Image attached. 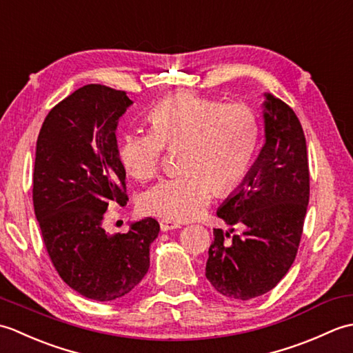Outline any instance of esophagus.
I'll use <instances>...</instances> for the list:
<instances>
[{
  "instance_id": "esophagus-1",
  "label": "esophagus",
  "mask_w": 353,
  "mask_h": 353,
  "mask_svg": "<svg viewBox=\"0 0 353 353\" xmlns=\"http://www.w3.org/2000/svg\"><path fill=\"white\" fill-rule=\"evenodd\" d=\"M159 224H161L162 232H168V230H174V229L181 228V224L176 223V221H171V220H161Z\"/></svg>"
}]
</instances>
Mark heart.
I'll return each mask as SVG.
<instances>
[{"mask_svg": "<svg viewBox=\"0 0 353 353\" xmlns=\"http://www.w3.org/2000/svg\"><path fill=\"white\" fill-rule=\"evenodd\" d=\"M150 130L124 132L117 154L130 177L145 182L161 167L163 147L179 144L182 171L163 179L141 200L147 214L188 221L205 212L215 194L229 192L249 171L258 121L241 103H220L190 89L172 92L147 114Z\"/></svg>", "mask_w": 353, "mask_h": 353, "instance_id": "1", "label": "heart"}]
</instances>
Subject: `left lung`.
I'll use <instances>...</instances> for the list:
<instances>
[{"label": "left lung", "instance_id": "left-lung-1", "mask_svg": "<svg viewBox=\"0 0 353 353\" xmlns=\"http://www.w3.org/2000/svg\"><path fill=\"white\" fill-rule=\"evenodd\" d=\"M265 142L243 183L216 215L235 229H214L206 277L228 299L249 301L288 273L301 244L310 201V168L302 124L287 103L265 94ZM230 239L228 240L227 238Z\"/></svg>", "mask_w": 353, "mask_h": 353}]
</instances>
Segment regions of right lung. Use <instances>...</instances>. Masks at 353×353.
<instances>
[{
  "label": "right lung",
  "mask_w": 353,
  "mask_h": 353,
  "mask_svg": "<svg viewBox=\"0 0 353 353\" xmlns=\"http://www.w3.org/2000/svg\"><path fill=\"white\" fill-rule=\"evenodd\" d=\"M132 103L124 91L86 85L50 110L36 142L33 206L45 249L66 285L99 302L137 287L159 234L152 216L127 234L103 228L108 206L129 200L115 130Z\"/></svg>",
  "instance_id": "add662e5"
}]
</instances>
